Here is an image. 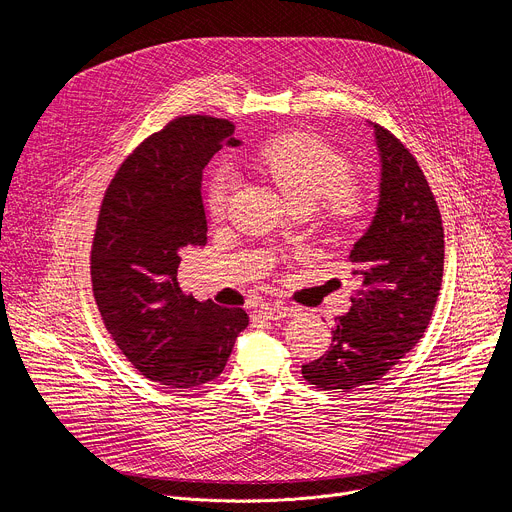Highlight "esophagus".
Returning a JSON list of instances; mask_svg holds the SVG:
<instances>
[{
	"instance_id": "esophagus-1",
	"label": "esophagus",
	"mask_w": 512,
	"mask_h": 512,
	"mask_svg": "<svg viewBox=\"0 0 512 512\" xmlns=\"http://www.w3.org/2000/svg\"><path fill=\"white\" fill-rule=\"evenodd\" d=\"M257 316L263 320H281L285 316H291V308L279 304H263L257 308Z\"/></svg>"
}]
</instances>
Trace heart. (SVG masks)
Returning a JSON list of instances; mask_svg holds the SVG:
<instances>
[{
    "label": "heart",
    "instance_id": "obj_1",
    "mask_svg": "<svg viewBox=\"0 0 512 512\" xmlns=\"http://www.w3.org/2000/svg\"><path fill=\"white\" fill-rule=\"evenodd\" d=\"M259 168L279 186L291 206L312 208L322 200L330 221L350 225L364 210V194L348 174V160L310 135H285L267 143L259 154ZM235 188V172L216 168L206 186V208L221 216Z\"/></svg>",
    "mask_w": 512,
    "mask_h": 512
}]
</instances>
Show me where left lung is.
I'll use <instances>...</instances> for the list:
<instances>
[{
    "label": "left lung",
    "mask_w": 512,
    "mask_h": 512,
    "mask_svg": "<svg viewBox=\"0 0 512 512\" xmlns=\"http://www.w3.org/2000/svg\"><path fill=\"white\" fill-rule=\"evenodd\" d=\"M381 160L373 221L348 259L358 289L336 318L330 350L302 367L310 385L352 391L377 383L421 340L444 275V227L431 188L405 145L369 123Z\"/></svg>",
    "instance_id": "left-lung-1"
}]
</instances>
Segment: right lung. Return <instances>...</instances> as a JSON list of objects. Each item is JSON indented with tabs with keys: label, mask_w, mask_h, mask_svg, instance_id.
<instances>
[{
	"label": "right lung",
	"mask_w": 512,
	"mask_h": 512,
	"mask_svg": "<svg viewBox=\"0 0 512 512\" xmlns=\"http://www.w3.org/2000/svg\"><path fill=\"white\" fill-rule=\"evenodd\" d=\"M227 119L188 115L150 135L111 180L91 249L93 294L105 328L145 377L168 389L200 387L223 373L243 308L186 296L178 267L206 245L202 170L239 145Z\"/></svg>",
	"instance_id": "1"
}]
</instances>
